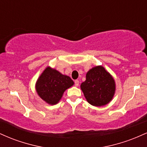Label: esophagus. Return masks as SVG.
I'll return each instance as SVG.
<instances>
[{
  "label": "esophagus",
  "mask_w": 147,
  "mask_h": 147,
  "mask_svg": "<svg viewBox=\"0 0 147 147\" xmlns=\"http://www.w3.org/2000/svg\"><path fill=\"white\" fill-rule=\"evenodd\" d=\"M79 84V80H75V86H78Z\"/></svg>",
  "instance_id": "obj_1"
}]
</instances>
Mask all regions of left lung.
I'll return each mask as SVG.
<instances>
[{"instance_id": "8db88e82", "label": "left lung", "mask_w": 147, "mask_h": 147, "mask_svg": "<svg viewBox=\"0 0 147 147\" xmlns=\"http://www.w3.org/2000/svg\"><path fill=\"white\" fill-rule=\"evenodd\" d=\"M86 77L81 89L87 102L94 106L109 104L115 92V82L113 76L102 65H97L90 69Z\"/></svg>"}]
</instances>
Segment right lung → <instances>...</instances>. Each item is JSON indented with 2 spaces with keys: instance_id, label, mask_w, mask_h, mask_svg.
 Wrapping results in <instances>:
<instances>
[{
  "instance_id": "obj_1",
  "label": "right lung",
  "mask_w": 147,
  "mask_h": 147,
  "mask_svg": "<svg viewBox=\"0 0 147 147\" xmlns=\"http://www.w3.org/2000/svg\"><path fill=\"white\" fill-rule=\"evenodd\" d=\"M73 85L74 82L70 77L48 66L37 79L35 88L38 95L47 104L55 105L63 92Z\"/></svg>"
}]
</instances>
